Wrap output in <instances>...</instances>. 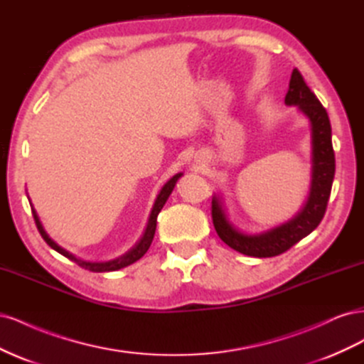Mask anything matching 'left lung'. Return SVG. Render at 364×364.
<instances>
[{"mask_svg": "<svg viewBox=\"0 0 364 364\" xmlns=\"http://www.w3.org/2000/svg\"><path fill=\"white\" fill-rule=\"evenodd\" d=\"M285 103L297 106L311 123L313 138V181L310 197L302 211L290 222L259 235H246L230 225L217 197L211 203L213 223L223 243L247 257L270 258L287 252L296 243L311 234L322 222L336 173V156L331 141V124L326 109L306 86L299 70L294 68L285 94Z\"/></svg>", "mask_w": 364, "mask_h": 364, "instance_id": "obj_1", "label": "left lung"}]
</instances>
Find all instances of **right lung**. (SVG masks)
<instances>
[{"label": "right lung", "instance_id": "right-lung-1", "mask_svg": "<svg viewBox=\"0 0 364 364\" xmlns=\"http://www.w3.org/2000/svg\"><path fill=\"white\" fill-rule=\"evenodd\" d=\"M181 176H182L181 173L173 176V178H171L167 183L164 185V188L161 190V193H159V196H158V199H156V202H155V206H153V211H151V214H150L149 225H147V229H146V234H144V237L141 238L139 243H138L134 249H132L129 253H126L124 257L117 258V259H114V261H107V262H87V261L75 258V257L73 255V253H70L68 250H65L63 247H60L59 245L54 243V241L47 235V232H46V230H43V228H42V225H41V222H39V218H38V215H36V213H35V209H31L33 218H35L36 228H38V230H39V234L42 235V238L46 240V243H47L51 249L59 252L60 255L67 257L68 259L74 261V262L77 264V266H80V267H83V269H86V270H91V272H114V270L123 269V267L129 266V264L138 261V259L149 250V247H150V245H151V241H153V237H155L158 214L161 213V209H162V206L165 205V202H167L168 196L171 194V191H173V188H174V185H176V182H178V179L181 178Z\"/></svg>", "mask_w": 364, "mask_h": 364}]
</instances>
